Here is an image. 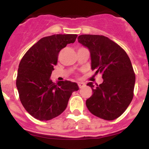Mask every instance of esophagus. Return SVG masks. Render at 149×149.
Segmentation results:
<instances>
[{"mask_svg":"<svg viewBox=\"0 0 149 149\" xmlns=\"http://www.w3.org/2000/svg\"><path fill=\"white\" fill-rule=\"evenodd\" d=\"M77 85H78V86L80 89H81V88H83L85 86V84H84V83H82V82L77 83Z\"/></svg>","mask_w":149,"mask_h":149,"instance_id":"esophagus-1","label":"esophagus"}]
</instances>
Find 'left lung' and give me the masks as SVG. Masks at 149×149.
<instances>
[{"label":"left lung","mask_w":149,"mask_h":149,"mask_svg":"<svg viewBox=\"0 0 149 149\" xmlns=\"http://www.w3.org/2000/svg\"><path fill=\"white\" fill-rule=\"evenodd\" d=\"M78 42L89 48L91 68L102 74L104 81L94 88L86 101L88 110L104 120H114L125 111L134 97L135 73L125 50L101 35H81Z\"/></svg>","instance_id":"8db88e82"}]
</instances>
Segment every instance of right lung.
<instances>
[{
  "label": "right lung",
  "mask_w": 149,
  "mask_h": 149,
  "mask_svg": "<svg viewBox=\"0 0 149 149\" xmlns=\"http://www.w3.org/2000/svg\"><path fill=\"white\" fill-rule=\"evenodd\" d=\"M76 34H56L43 37L26 52L18 65L16 86L22 105L40 121L58 116L66 108L72 93L79 89L69 81L51 80L60 51L75 42Z\"/></svg>",
  "instance_id": "1"
}]
</instances>
